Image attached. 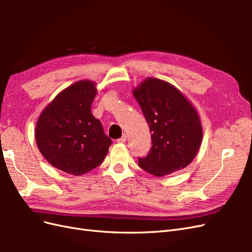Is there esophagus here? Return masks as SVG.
Returning a JSON list of instances; mask_svg holds the SVG:
<instances>
[{
  "mask_svg": "<svg viewBox=\"0 0 252 252\" xmlns=\"http://www.w3.org/2000/svg\"><path fill=\"white\" fill-rule=\"evenodd\" d=\"M126 139H127L126 134H123V136H121L120 139H118V142H119V143H125V142H126Z\"/></svg>",
  "mask_w": 252,
  "mask_h": 252,
  "instance_id": "34e87169",
  "label": "esophagus"
}]
</instances>
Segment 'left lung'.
I'll return each mask as SVG.
<instances>
[{"label":"left lung","instance_id":"obj_1","mask_svg":"<svg viewBox=\"0 0 252 252\" xmlns=\"http://www.w3.org/2000/svg\"><path fill=\"white\" fill-rule=\"evenodd\" d=\"M133 95L152 141L149 154L139 158L141 168L156 177L185 168L195 158L203 138L195 108L171 84L155 78L141 83Z\"/></svg>","mask_w":252,"mask_h":252}]
</instances>
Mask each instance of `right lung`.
Instances as JSON below:
<instances>
[{
	"label": "right lung",
	"instance_id": "obj_1",
	"mask_svg": "<svg viewBox=\"0 0 252 252\" xmlns=\"http://www.w3.org/2000/svg\"><path fill=\"white\" fill-rule=\"evenodd\" d=\"M95 84L85 80L60 93L40 114L35 126L37 148L56 168L81 175L101 165L111 140L91 113Z\"/></svg>",
	"mask_w": 252,
	"mask_h": 252
}]
</instances>
